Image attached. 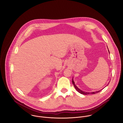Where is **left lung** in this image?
Returning a JSON list of instances; mask_svg holds the SVG:
<instances>
[{
  "instance_id": "8db88e82",
  "label": "left lung",
  "mask_w": 123,
  "mask_h": 123,
  "mask_svg": "<svg viewBox=\"0 0 123 123\" xmlns=\"http://www.w3.org/2000/svg\"><path fill=\"white\" fill-rule=\"evenodd\" d=\"M108 52H109V50H108ZM72 82L73 85H74V87L75 88H76V89L77 90V91H78V92H79L80 93V94H83V95H88V94H95V93H97L99 92L102 90V89H101V90H98V91H95V92H85V91H82V90H80V88H78V87L76 86V85L75 84L74 81V80H73V79H72Z\"/></svg>"
}]
</instances>
